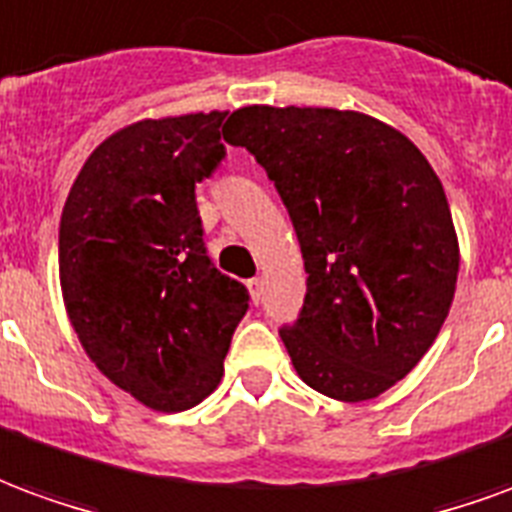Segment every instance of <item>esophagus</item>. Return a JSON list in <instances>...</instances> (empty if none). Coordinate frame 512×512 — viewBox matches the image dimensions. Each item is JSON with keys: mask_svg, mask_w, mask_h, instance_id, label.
<instances>
[{"mask_svg": "<svg viewBox=\"0 0 512 512\" xmlns=\"http://www.w3.org/2000/svg\"><path fill=\"white\" fill-rule=\"evenodd\" d=\"M246 288H249V296H252V301H255V304L263 299V279L260 277L249 279V282H246Z\"/></svg>", "mask_w": 512, "mask_h": 512, "instance_id": "34e87169", "label": "esophagus"}]
</instances>
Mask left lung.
I'll use <instances>...</instances> for the list:
<instances>
[{
  "mask_svg": "<svg viewBox=\"0 0 512 512\" xmlns=\"http://www.w3.org/2000/svg\"><path fill=\"white\" fill-rule=\"evenodd\" d=\"M224 139L266 169L299 235L307 296L279 332L299 378L343 403L384 395L455 299L461 249L439 175L406 134L354 109L241 106Z\"/></svg>",
  "mask_w": 512,
  "mask_h": 512,
  "instance_id": "obj_1",
  "label": "left lung"
}]
</instances>
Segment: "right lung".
I'll use <instances>...</instances> for the list:
<instances>
[{
  "mask_svg": "<svg viewBox=\"0 0 512 512\" xmlns=\"http://www.w3.org/2000/svg\"><path fill=\"white\" fill-rule=\"evenodd\" d=\"M227 112L145 117L95 147L60 219V288L84 354L153 411L211 395L246 288L211 266L194 183L222 161Z\"/></svg>",
  "mask_w": 512,
  "mask_h": 512,
  "instance_id": "add662e5",
  "label": "right lung"
}]
</instances>
